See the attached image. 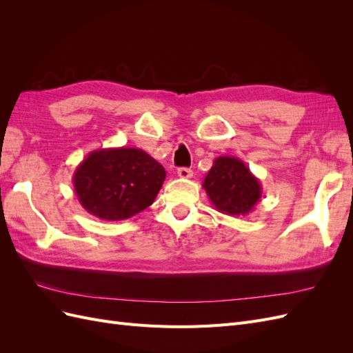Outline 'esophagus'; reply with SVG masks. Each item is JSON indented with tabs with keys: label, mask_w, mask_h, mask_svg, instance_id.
I'll use <instances>...</instances> for the list:
<instances>
[{
	"label": "esophagus",
	"mask_w": 353,
	"mask_h": 353,
	"mask_svg": "<svg viewBox=\"0 0 353 353\" xmlns=\"http://www.w3.org/2000/svg\"><path fill=\"white\" fill-rule=\"evenodd\" d=\"M176 174H178V176H179V178H183V179H188V178L193 176V170L188 169V168H179Z\"/></svg>",
	"instance_id": "esophagus-1"
}]
</instances>
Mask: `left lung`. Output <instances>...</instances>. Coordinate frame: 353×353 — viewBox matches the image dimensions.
Masks as SVG:
<instances>
[{
	"label": "left lung",
	"mask_w": 353,
	"mask_h": 353,
	"mask_svg": "<svg viewBox=\"0 0 353 353\" xmlns=\"http://www.w3.org/2000/svg\"><path fill=\"white\" fill-rule=\"evenodd\" d=\"M203 188L215 209L228 216L249 215L262 197L261 181L243 160L234 156L213 160Z\"/></svg>",
	"instance_id": "8db88e82"
}]
</instances>
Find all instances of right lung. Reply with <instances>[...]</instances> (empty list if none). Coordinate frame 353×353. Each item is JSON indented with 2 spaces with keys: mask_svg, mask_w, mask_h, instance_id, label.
<instances>
[{
  "mask_svg": "<svg viewBox=\"0 0 353 353\" xmlns=\"http://www.w3.org/2000/svg\"><path fill=\"white\" fill-rule=\"evenodd\" d=\"M165 178V168L141 148L116 147L91 152L74 169L72 183L88 213L122 221L150 206Z\"/></svg>",
  "mask_w": 353,
  "mask_h": 353,
  "instance_id": "obj_1",
  "label": "right lung"
}]
</instances>
